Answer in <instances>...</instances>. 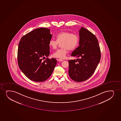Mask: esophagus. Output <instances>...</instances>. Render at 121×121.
I'll list each match as a JSON object with an SVG mask.
<instances>
[{
  "instance_id": "obj_1",
  "label": "esophagus",
  "mask_w": 121,
  "mask_h": 121,
  "mask_svg": "<svg viewBox=\"0 0 121 121\" xmlns=\"http://www.w3.org/2000/svg\"><path fill=\"white\" fill-rule=\"evenodd\" d=\"M58 60L59 61H64L63 60H62V59H59Z\"/></svg>"
}]
</instances>
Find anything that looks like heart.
I'll return each instance as SVG.
<instances>
[{
  "mask_svg": "<svg viewBox=\"0 0 121 121\" xmlns=\"http://www.w3.org/2000/svg\"><path fill=\"white\" fill-rule=\"evenodd\" d=\"M57 41L51 39L48 43L50 48L56 49L61 43V48L52 54V56L59 58H64L68 51L75 49L79 43V38L77 35L69 32L64 31L60 33L57 35Z\"/></svg>",
  "mask_w": 121,
  "mask_h": 121,
  "instance_id": "b5f03b06",
  "label": "heart"
}]
</instances>
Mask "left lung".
I'll return each instance as SVG.
<instances>
[{
  "instance_id": "left-lung-1",
  "label": "left lung",
  "mask_w": 121,
  "mask_h": 121,
  "mask_svg": "<svg viewBox=\"0 0 121 121\" xmlns=\"http://www.w3.org/2000/svg\"><path fill=\"white\" fill-rule=\"evenodd\" d=\"M79 46L71 56L79 57L69 60V74L77 82L86 80L95 70L101 58L100 47L95 35L84 27L79 30Z\"/></svg>"
}]
</instances>
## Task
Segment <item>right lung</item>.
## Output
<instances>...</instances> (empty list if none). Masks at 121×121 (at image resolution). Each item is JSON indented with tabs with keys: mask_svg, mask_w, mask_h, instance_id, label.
Instances as JSON below:
<instances>
[{
	"mask_svg": "<svg viewBox=\"0 0 121 121\" xmlns=\"http://www.w3.org/2000/svg\"><path fill=\"white\" fill-rule=\"evenodd\" d=\"M52 35L46 28H36L23 36L18 45L20 69L31 80L42 82L51 76L57 64L55 59H45L50 54L49 41Z\"/></svg>",
	"mask_w": 121,
	"mask_h": 121,
	"instance_id": "1",
	"label": "right lung"
}]
</instances>
